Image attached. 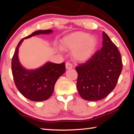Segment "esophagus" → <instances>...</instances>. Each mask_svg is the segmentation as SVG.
I'll return each mask as SVG.
<instances>
[{
    "label": "esophagus",
    "instance_id": "34e87169",
    "mask_svg": "<svg viewBox=\"0 0 134 134\" xmlns=\"http://www.w3.org/2000/svg\"><path fill=\"white\" fill-rule=\"evenodd\" d=\"M72 67V64L71 63H69V62H67L65 63V68H66V69H71Z\"/></svg>",
    "mask_w": 134,
    "mask_h": 134
}]
</instances>
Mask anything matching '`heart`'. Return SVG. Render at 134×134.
<instances>
[{"label":"heart","mask_w":134,"mask_h":134,"mask_svg":"<svg viewBox=\"0 0 134 134\" xmlns=\"http://www.w3.org/2000/svg\"><path fill=\"white\" fill-rule=\"evenodd\" d=\"M97 39L85 32H76L63 38L62 47L65 50L72 51L74 60L79 62L87 61L93 55L97 46Z\"/></svg>","instance_id":"obj_1"}]
</instances>
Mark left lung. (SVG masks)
Returning a JSON list of instances; mask_svg holds the SVG:
<instances>
[{
	"label": "left lung",
	"instance_id": "8db88e82",
	"mask_svg": "<svg viewBox=\"0 0 134 134\" xmlns=\"http://www.w3.org/2000/svg\"><path fill=\"white\" fill-rule=\"evenodd\" d=\"M102 46L89 60L76 67L79 93L86 100L105 98L115 89L121 73L123 65L121 54L104 32Z\"/></svg>",
	"mask_w": 134,
	"mask_h": 134
}]
</instances>
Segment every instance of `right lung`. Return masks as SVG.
Masks as SVG:
<instances>
[{
    "label": "right lung",
    "mask_w": 134,
    "mask_h": 134,
    "mask_svg": "<svg viewBox=\"0 0 134 134\" xmlns=\"http://www.w3.org/2000/svg\"><path fill=\"white\" fill-rule=\"evenodd\" d=\"M52 32L51 29L39 30L22 38L18 43L12 59V72L15 85L24 96L32 101H44L51 96L57 80L65 71V63L48 62L38 69L27 70L18 60V48L24 39Z\"/></svg>",
    "instance_id": "1"
}]
</instances>
